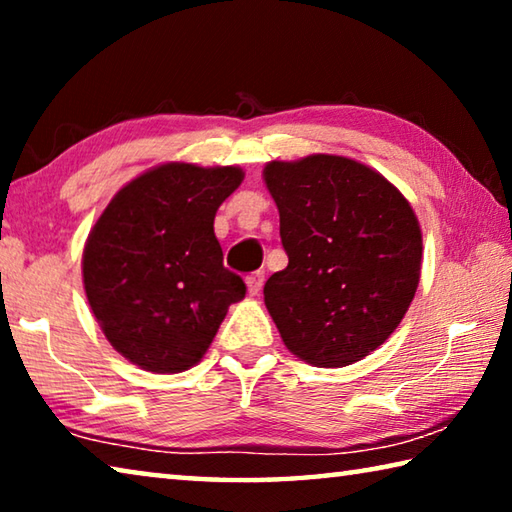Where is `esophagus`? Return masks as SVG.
I'll use <instances>...</instances> for the list:
<instances>
[{"label":"esophagus","instance_id":"obj_1","mask_svg":"<svg viewBox=\"0 0 512 512\" xmlns=\"http://www.w3.org/2000/svg\"><path fill=\"white\" fill-rule=\"evenodd\" d=\"M246 287H248V293L250 296H259V291H262L264 287V273H253L246 277Z\"/></svg>","mask_w":512,"mask_h":512}]
</instances>
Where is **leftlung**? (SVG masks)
Here are the masks:
<instances>
[{
    "label": "left lung",
    "mask_w": 512,
    "mask_h": 512,
    "mask_svg": "<svg viewBox=\"0 0 512 512\" xmlns=\"http://www.w3.org/2000/svg\"><path fill=\"white\" fill-rule=\"evenodd\" d=\"M264 183L289 255L264 284L284 345L318 368L361 361L395 332L418 289L422 232L411 203L343 155L273 160Z\"/></svg>",
    "instance_id": "left-lung-1"
}]
</instances>
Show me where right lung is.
<instances>
[{"label":"right lung","instance_id":"right-lung-1","mask_svg":"<svg viewBox=\"0 0 512 512\" xmlns=\"http://www.w3.org/2000/svg\"><path fill=\"white\" fill-rule=\"evenodd\" d=\"M239 167L167 162L124 185L83 248V287L112 348L142 370L196 366L246 284L223 266L219 205Z\"/></svg>","mask_w":512,"mask_h":512}]
</instances>
